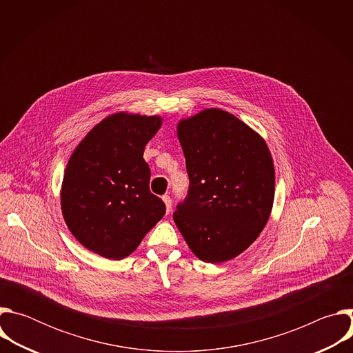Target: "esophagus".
Masks as SVG:
<instances>
[{
  "mask_svg": "<svg viewBox=\"0 0 353 353\" xmlns=\"http://www.w3.org/2000/svg\"><path fill=\"white\" fill-rule=\"evenodd\" d=\"M163 203H165V205H166V211H168V214L172 211V198L169 196V195H163Z\"/></svg>",
  "mask_w": 353,
  "mask_h": 353,
  "instance_id": "34e87169",
  "label": "esophagus"
}]
</instances>
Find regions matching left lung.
<instances>
[{
    "mask_svg": "<svg viewBox=\"0 0 353 353\" xmlns=\"http://www.w3.org/2000/svg\"><path fill=\"white\" fill-rule=\"evenodd\" d=\"M177 137L190 187L174 222L199 260H232L268 222L275 192L270 149L256 131L221 109L181 120Z\"/></svg>",
    "mask_w": 353,
    "mask_h": 353,
    "instance_id": "obj_1",
    "label": "left lung"
}]
</instances>
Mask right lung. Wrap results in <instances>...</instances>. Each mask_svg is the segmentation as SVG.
Returning <instances> with one entry per match:
<instances>
[{
    "instance_id": "add662e5",
    "label": "right lung",
    "mask_w": 353,
    "mask_h": 353,
    "mask_svg": "<svg viewBox=\"0 0 353 353\" xmlns=\"http://www.w3.org/2000/svg\"><path fill=\"white\" fill-rule=\"evenodd\" d=\"M159 116L116 113L96 124L72 152L61 187V211L74 237L93 253L121 260L165 215L149 190L145 145Z\"/></svg>"
}]
</instances>
